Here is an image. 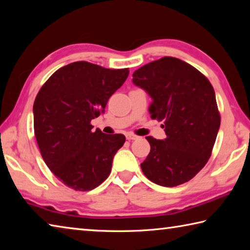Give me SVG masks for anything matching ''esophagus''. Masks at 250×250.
<instances>
[{"mask_svg":"<svg viewBox=\"0 0 250 250\" xmlns=\"http://www.w3.org/2000/svg\"><path fill=\"white\" fill-rule=\"evenodd\" d=\"M138 138H139L138 135L132 134V133H128V134H126V140H129V141H131V140H135V139H138Z\"/></svg>","mask_w":250,"mask_h":250,"instance_id":"34e87169","label":"esophagus"}]
</instances>
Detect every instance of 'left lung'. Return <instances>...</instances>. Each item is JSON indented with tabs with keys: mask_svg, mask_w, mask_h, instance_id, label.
Returning <instances> with one entry per match:
<instances>
[{
	"mask_svg": "<svg viewBox=\"0 0 250 250\" xmlns=\"http://www.w3.org/2000/svg\"><path fill=\"white\" fill-rule=\"evenodd\" d=\"M133 83L151 96L152 119L163 120L167 138L146 137L150 153L142 172L153 183L173 188L188 182L210 158L221 125L214 88L195 67L162 57L133 73Z\"/></svg>",
	"mask_w": 250,
	"mask_h": 250,
	"instance_id": "8db88e82",
	"label": "left lung"
}]
</instances>
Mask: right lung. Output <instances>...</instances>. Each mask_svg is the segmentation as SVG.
I'll return each mask as SVG.
<instances>
[{"label": "right lung", "mask_w": 250, "mask_h": 250, "mask_svg": "<svg viewBox=\"0 0 250 250\" xmlns=\"http://www.w3.org/2000/svg\"><path fill=\"white\" fill-rule=\"evenodd\" d=\"M129 68L108 69L75 62L50 76L34 101V133L46 166L75 191H91L111 172L124 134L92 131L91 120L104 111L124 84Z\"/></svg>", "instance_id": "1"}]
</instances>
